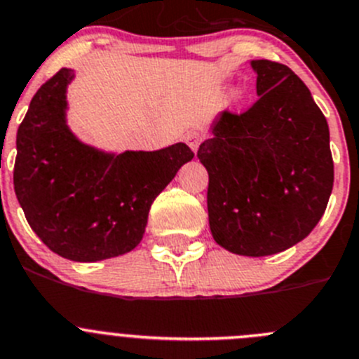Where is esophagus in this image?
<instances>
[{
    "label": "esophagus",
    "instance_id": "1",
    "mask_svg": "<svg viewBox=\"0 0 359 359\" xmlns=\"http://www.w3.org/2000/svg\"><path fill=\"white\" fill-rule=\"evenodd\" d=\"M184 142L189 145V149L193 150V152H196L200 143L203 142V134L198 133V130H189V133H186V136H184Z\"/></svg>",
    "mask_w": 359,
    "mask_h": 359
}]
</instances>
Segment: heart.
I'll return each mask as SVG.
<instances>
[{
	"mask_svg": "<svg viewBox=\"0 0 359 359\" xmlns=\"http://www.w3.org/2000/svg\"><path fill=\"white\" fill-rule=\"evenodd\" d=\"M243 92L241 90H232L230 92V102L233 104V106H237V104H241V100H243Z\"/></svg>",
	"mask_w": 359,
	"mask_h": 359,
	"instance_id": "obj_1",
	"label": "heart"
}]
</instances>
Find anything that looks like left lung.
Returning a JSON list of instances; mask_svg holds the SVG:
<instances>
[{
    "label": "left lung",
    "mask_w": 359,
    "mask_h": 359,
    "mask_svg": "<svg viewBox=\"0 0 359 359\" xmlns=\"http://www.w3.org/2000/svg\"><path fill=\"white\" fill-rule=\"evenodd\" d=\"M250 65L259 100L243 115H216L196 156L209 173L214 241L236 255L266 257L316 229L333 189V157L306 85L281 63Z\"/></svg>",
    "instance_id": "left-lung-1"
}]
</instances>
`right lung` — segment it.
<instances>
[{"label": "right lung", "instance_id": "obj_1", "mask_svg": "<svg viewBox=\"0 0 359 359\" xmlns=\"http://www.w3.org/2000/svg\"><path fill=\"white\" fill-rule=\"evenodd\" d=\"M74 78L58 70L33 95L18 130L13 189L49 250L97 262L138 246L152 202L195 154L186 143L120 154L85 143L67 123Z\"/></svg>", "mask_w": 359, "mask_h": 359}]
</instances>
